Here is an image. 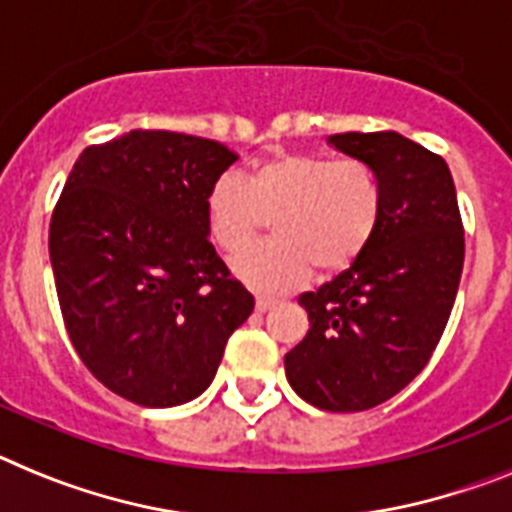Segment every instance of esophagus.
<instances>
[{
  "label": "esophagus",
  "instance_id": "esophagus-1",
  "mask_svg": "<svg viewBox=\"0 0 512 512\" xmlns=\"http://www.w3.org/2000/svg\"><path fill=\"white\" fill-rule=\"evenodd\" d=\"M275 304H278V301L270 299V296H257V299H255V309L260 311V314H265L268 309H273Z\"/></svg>",
  "mask_w": 512,
  "mask_h": 512
}]
</instances>
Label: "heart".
Instances as JSON below:
<instances>
[{"label": "heart", "instance_id": "obj_1", "mask_svg": "<svg viewBox=\"0 0 512 512\" xmlns=\"http://www.w3.org/2000/svg\"><path fill=\"white\" fill-rule=\"evenodd\" d=\"M206 231L231 260V273L255 291L278 293L350 270L381 219V185L358 159L278 154L255 164L244 185L224 175L203 201ZM270 220L279 242L245 253ZM243 251L244 256L238 252Z\"/></svg>", "mask_w": 512, "mask_h": 512}]
</instances>
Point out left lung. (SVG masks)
I'll return each instance as SVG.
<instances>
[{"label": "left lung", "instance_id": "8db88e82", "mask_svg": "<svg viewBox=\"0 0 512 512\" xmlns=\"http://www.w3.org/2000/svg\"><path fill=\"white\" fill-rule=\"evenodd\" d=\"M327 144L376 172L381 219L353 268L301 293L309 332L286 353V379L319 410L361 412L430 361L459 291L464 226L451 170L425 146L394 131L335 133Z\"/></svg>", "mask_w": 512, "mask_h": 512}]
</instances>
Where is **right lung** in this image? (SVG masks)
Listing matches in <instances>:
<instances>
[{
    "mask_svg": "<svg viewBox=\"0 0 512 512\" xmlns=\"http://www.w3.org/2000/svg\"><path fill=\"white\" fill-rule=\"evenodd\" d=\"M234 162L219 141L131 131L87 146L66 177L48 234L61 314L84 366L128 402L201 397L255 309L203 213Z\"/></svg>",
    "mask_w": 512,
    "mask_h": 512,
    "instance_id": "1",
    "label": "right lung"
}]
</instances>
